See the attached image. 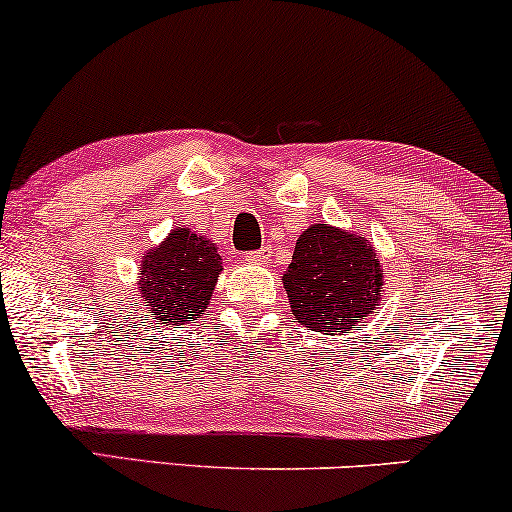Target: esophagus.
<instances>
[{"label": "esophagus", "mask_w": 512, "mask_h": 512, "mask_svg": "<svg viewBox=\"0 0 512 512\" xmlns=\"http://www.w3.org/2000/svg\"><path fill=\"white\" fill-rule=\"evenodd\" d=\"M245 262H250V264H267L269 262V248L245 252Z\"/></svg>", "instance_id": "1"}]
</instances>
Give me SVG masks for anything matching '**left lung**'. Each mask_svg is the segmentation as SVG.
<instances>
[{"label":"left lung","instance_id":"left-lung-1","mask_svg":"<svg viewBox=\"0 0 512 512\" xmlns=\"http://www.w3.org/2000/svg\"><path fill=\"white\" fill-rule=\"evenodd\" d=\"M281 281L297 323L321 335L354 331L385 283L373 245L331 224L302 231Z\"/></svg>","mask_w":512,"mask_h":512}]
</instances>
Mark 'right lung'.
<instances>
[{
    "mask_svg": "<svg viewBox=\"0 0 512 512\" xmlns=\"http://www.w3.org/2000/svg\"><path fill=\"white\" fill-rule=\"evenodd\" d=\"M139 269L137 293L144 321L181 328L208 312L217 276L222 274V257L210 238L177 226L158 248L146 252Z\"/></svg>",
    "mask_w": 512,
    "mask_h": 512,
    "instance_id": "add662e5",
    "label": "right lung"
}]
</instances>
